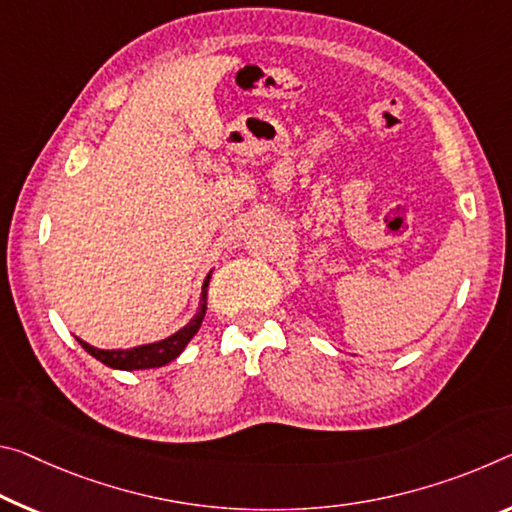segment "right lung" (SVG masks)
Listing matches in <instances>:
<instances>
[{
    "label": "right lung",
    "mask_w": 512,
    "mask_h": 512,
    "mask_svg": "<svg viewBox=\"0 0 512 512\" xmlns=\"http://www.w3.org/2000/svg\"><path fill=\"white\" fill-rule=\"evenodd\" d=\"M209 278H212V271L207 273L205 282H202L198 312L193 314V319L186 323L184 328L173 332V335H168L166 339H159V342H152V344L132 346V348H97V346H91L79 337H77V342L81 344V348H84L86 353H91L95 360H100L102 364H107V367H111V369L139 371V369L164 367V364L173 362L175 358H180V353L184 351L186 344H189L193 335H196V332L200 330L202 319H205V312H207Z\"/></svg>",
    "instance_id": "obj_1"
}]
</instances>
